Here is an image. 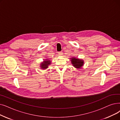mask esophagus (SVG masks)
Here are the masks:
<instances>
[{
    "mask_svg": "<svg viewBox=\"0 0 120 120\" xmlns=\"http://www.w3.org/2000/svg\"><path fill=\"white\" fill-rule=\"evenodd\" d=\"M58 54L60 56H62V55H63V52H62V51H60V52H58Z\"/></svg>",
    "mask_w": 120,
    "mask_h": 120,
    "instance_id": "obj_1",
    "label": "esophagus"
}]
</instances>
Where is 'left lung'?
<instances>
[{"instance_id":"8db88e82","label":"left lung","mask_w":120,"mask_h":120,"mask_svg":"<svg viewBox=\"0 0 120 120\" xmlns=\"http://www.w3.org/2000/svg\"><path fill=\"white\" fill-rule=\"evenodd\" d=\"M71 59V63L73 65L72 66L77 69L81 68V67L84 64V61L83 60L76 58L75 57H72Z\"/></svg>"}]
</instances>
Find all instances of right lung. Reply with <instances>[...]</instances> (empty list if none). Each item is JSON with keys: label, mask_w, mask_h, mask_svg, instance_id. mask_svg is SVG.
Segmentation results:
<instances>
[{"label": "right lung", "mask_w": 120, "mask_h": 120, "mask_svg": "<svg viewBox=\"0 0 120 120\" xmlns=\"http://www.w3.org/2000/svg\"><path fill=\"white\" fill-rule=\"evenodd\" d=\"M51 64V61L49 59H45L42 63H41V68L42 69H46L48 68V66Z\"/></svg>", "instance_id": "obj_1"}]
</instances>
